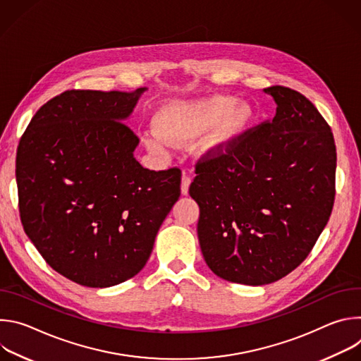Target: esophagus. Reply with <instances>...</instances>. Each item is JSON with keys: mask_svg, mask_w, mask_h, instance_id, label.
I'll return each mask as SVG.
<instances>
[{"mask_svg": "<svg viewBox=\"0 0 361 361\" xmlns=\"http://www.w3.org/2000/svg\"><path fill=\"white\" fill-rule=\"evenodd\" d=\"M190 184H191V177L187 176V174H183V178H181V192H183L184 195L188 192Z\"/></svg>", "mask_w": 361, "mask_h": 361, "instance_id": "esophagus-1", "label": "esophagus"}]
</instances>
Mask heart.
I'll list each match as a JSON object with an SVG mask.
<instances>
[{
    "label": "heart",
    "instance_id": "heart-1",
    "mask_svg": "<svg viewBox=\"0 0 361 361\" xmlns=\"http://www.w3.org/2000/svg\"><path fill=\"white\" fill-rule=\"evenodd\" d=\"M251 118L252 111L248 104H237L233 95H214L164 107L156 116V127L169 141L185 142L216 125L213 131L204 137L198 148L204 156H217L234 142ZM157 133H149L144 142L151 152L163 156L169 149V142Z\"/></svg>",
    "mask_w": 361,
    "mask_h": 361
}]
</instances>
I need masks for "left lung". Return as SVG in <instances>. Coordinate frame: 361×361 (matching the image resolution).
I'll return each instance as SVG.
<instances>
[{
    "instance_id": "8db88e82",
    "label": "left lung",
    "mask_w": 361,
    "mask_h": 361,
    "mask_svg": "<svg viewBox=\"0 0 361 361\" xmlns=\"http://www.w3.org/2000/svg\"><path fill=\"white\" fill-rule=\"evenodd\" d=\"M276 116L241 133L217 156H201L190 195L197 234L219 277L274 283L297 269L324 230L336 195L337 154L330 126L301 92L264 90Z\"/></svg>"
}]
</instances>
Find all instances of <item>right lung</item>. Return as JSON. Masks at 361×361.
<instances>
[{
    "instance_id": "right-lung-1",
    "label": "right lung",
    "mask_w": 361,
    "mask_h": 361,
    "mask_svg": "<svg viewBox=\"0 0 361 361\" xmlns=\"http://www.w3.org/2000/svg\"><path fill=\"white\" fill-rule=\"evenodd\" d=\"M144 91H64L17 148L24 231L51 269L85 287L140 273L181 194L180 169L148 170L133 156L138 137L124 120Z\"/></svg>"
}]
</instances>
